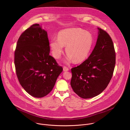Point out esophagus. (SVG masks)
<instances>
[{"label": "esophagus", "mask_w": 130, "mask_h": 130, "mask_svg": "<svg viewBox=\"0 0 130 130\" xmlns=\"http://www.w3.org/2000/svg\"><path fill=\"white\" fill-rule=\"evenodd\" d=\"M63 70H64V71H68V70H69V68H67V67H66V66H64V67H63Z\"/></svg>", "instance_id": "obj_1"}]
</instances>
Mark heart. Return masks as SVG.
Returning a JSON list of instances; mask_svg holds the SVG:
<instances>
[{
  "instance_id": "heart-1",
  "label": "heart",
  "mask_w": 130,
  "mask_h": 130,
  "mask_svg": "<svg viewBox=\"0 0 130 130\" xmlns=\"http://www.w3.org/2000/svg\"><path fill=\"white\" fill-rule=\"evenodd\" d=\"M93 43V36L90 32L81 28H71L59 32L58 38L51 39L49 46L55 58L61 57L66 46L67 54L65 62L69 63L74 61L80 63L87 58Z\"/></svg>"
}]
</instances>
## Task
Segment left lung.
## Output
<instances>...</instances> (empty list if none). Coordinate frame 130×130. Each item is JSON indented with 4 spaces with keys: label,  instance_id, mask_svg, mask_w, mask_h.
Listing matches in <instances>:
<instances>
[{
    "label": "left lung",
    "instance_id": "left-lung-1",
    "mask_svg": "<svg viewBox=\"0 0 130 130\" xmlns=\"http://www.w3.org/2000/svg\"><path fill=\"white\" fill-rule=\"evenodd\" d=\"M95 47L87 60L71 69V86L83 99L98 96L106 88L112 77L116 61L113 41L105 31L97 28Z\"/></svg>",
    "mask_w": 130,
    "mask_h": 130
}]
</instances>
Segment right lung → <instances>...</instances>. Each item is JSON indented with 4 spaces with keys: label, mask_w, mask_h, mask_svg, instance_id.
I'll return each mask as SVG.
<instances>
[{
    "label": "right lung",
    "mask_w": 130,
    "mask_h": 130,
    "mask_svg": "<svg viewBox=\"0 0 130 130\" xmlns=\"http://www.w3.org/2000/svg\"><path fill=\"white\" fill-rule=\"evenodd\" d=\"M50 51L47 32L39 24L26 30L17 43L14 63L18 81L35 98L47 95L63 71Z\"/></svg>",
    "instance_id": "obj_1"
}]
</instances>
